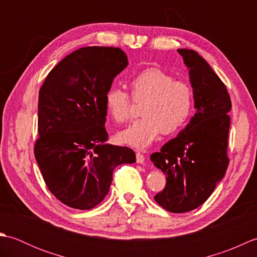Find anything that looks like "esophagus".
<instances>
[{
  "instance_id": "1",
  "label": "esophagus",
  "mask_w": 257,
  "mask_h": 257,
  "mask_svg": "<svg viewBox=\"0 0 257 257\" xmlns=\"http://www.w3.org/2000/svg\"><path fill=\"white\" fill-rule=\"evenodd\" d=\"M136 158H137V163H140V165H144V163H145V156L143 154H140V152H138V154L136 155Z\"/></svg>"
}]
</instances>
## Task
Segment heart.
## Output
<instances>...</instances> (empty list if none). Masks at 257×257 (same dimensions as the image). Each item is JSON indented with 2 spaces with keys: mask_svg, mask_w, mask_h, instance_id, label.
<instances>
[{
  "mask_svg": "<svg viewBox=\"0 0 257 257\" xmlns=\"http://www.w3.org/2000/svg\"><path fill=\"white\" fill-rule=\"evenodd\" d=\"M135 100H144L143 117L135 120L118 134L122 144L144 149L162 134L176 133L187 122L193 108V89L187 81L176 80L159 68L139 73L130 83ZM108 113L114 121L123 122L130 117V98L124 90L112 87L105 96Z\"/></svg>",
  "mask_w": 257,
  "mask_h": 257,
  "instance_id": "1",
  "label": "heart"
}]
</instances>
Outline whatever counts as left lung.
Returning <instances> with one entry per match:
<instances>
[{
	"label": "left lung",
	"instance_id": "1",
	"mask_svg": "<svg viewBox=\"0 0 257 257\" xmlns=\"http://www.w3.org/2000/svg\"><path fill=\"white\" fill-rule=\"evenodd\" d=\"M178 53L189 69L196 111L150 159L167 176L156 202L169 212L184 213L203 204L225 176L232 103L225 85L203 57L188 48Z\"/></svg>",
	"mask_w": 257,
	"mask_h": 257
}]
</instances>
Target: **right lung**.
Instances as JSON below:
<instances>
[{
  "instance_id": "obj_1",
  "label": "right lung",
  "mask_w": 257,
  "mask_h": 257,
  "mask_svg": "<svg viewBox=\"0 0 257 257\" xmlns=\"http://www.w3.org/2000/svg\"><path fill=\"white\" fill-rule=\"evenodd\" d=\"M127 65L118 47H83L62 59L41 87L35 159L47 188L73 209L99 204L114 168L136 162L132 149L107 143L105 128V96Z\"/></svg>"
}]
</instances>
